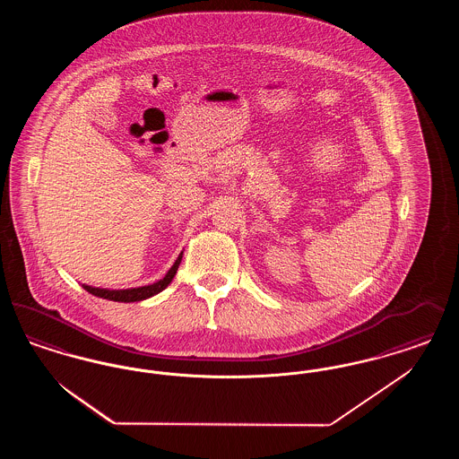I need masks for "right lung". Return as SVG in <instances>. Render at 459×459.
I'll return each instance as SVG.
<instances>
[{"label": "right lung", "instance_id": "1", "mask_svg": "<svg viewBox=\"0 0 459 459\" xmlns=\"http://www.w3.org/2000/svg\"><path fill=\"white\" fill-rule=\"evenodd\" d=\"M182 260V253L178 255V258L175 260L172 268L167 272V275L163 279H160L158 282H154L152 285H143V287H132V289H120V290H113V289H101V287H91V285H82L88 292H91L92 296H98V298H103V299H109V301H118V303H134V301H143V299H148L154 294L161 292L167 285L172 282V279L177 273V268L180 264Z\"/></svg>", "mask_w": 459, "mask_h": 459}]
</instances>
